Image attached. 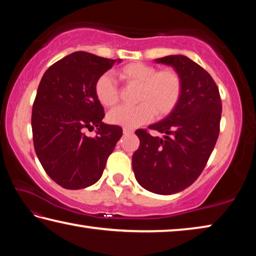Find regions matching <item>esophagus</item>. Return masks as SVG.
<instances>
[{
    "mask_svg": "<svg viewBox=\"0 0 256 256\" xmlns=\"http://www.w3.org/2000/svg\"><path fill=\"white\" fill-rule=\"evenodd\" d=\"M134 131L132 128H123V133L124 134H132Z\"/></svg>",
    "mask_w": 256,
    "mask_h": 256,
    "instance_id": "1",
    "label": "esophagus"
}]
</instances>
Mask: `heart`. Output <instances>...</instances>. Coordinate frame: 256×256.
Here are the masks:
<instances>
[{
	"mask_svg": "<svg viewBox=\"0 0 256 256\" xmlns=\"http://www.w3.org/2000/svg\"><path fill=\"white\" fill-rule=\"evenodd\" d=\"M125 84L138 86L136 106H120L108 114L112 124L123 128H138L152 120L154 112L164 118L176 107L182 94V79L172 68L157 71L144 63H131L118 71ZM94 94L104 107L118 102V89L110 74H102L94 84Z\"/></svg>",
	"mask_w": 256,
	"mask_h": 256,
	"instance_id": "obj_1",
	"label": "heart"
}]
</instances>
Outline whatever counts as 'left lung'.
I'll use <instances>...</instances> for the list:
<instances>
[{"mask_svg": "<svg viewBox=\"0 0 256 256\" xmlns=\"http://www.w3.org/2000/svg\"><path fill=\"white\" fill-rule=\"evenodd\" d=\"M182 79L180 98L166 118L149 128L164 133L136 134L140 146L132 156L134 176L142 188L162 196L188 188L206 167L219 136L222 100L211 76L185 55L156 58Z\"/></svg>", "mask_w": 256, "mask_h": 256, "instance_id": "obj_1", "label": "left lung"}]
</instances>
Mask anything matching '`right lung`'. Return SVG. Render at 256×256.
<instances>
[{
  "label": "right lung",
  "instance_id": "add662e5",
  "mask_svg": "<svg viewBox=\"0 0 256 256\" xmlns=\"http://www.w3.org/2000/svg\"><path fill=\"white\" fill-rule=\"evenodd\" d=\"M122 60L74 52L47 68L32 106L34 151L52 180L68 190H80L99 180L106 160L122 136V128L102 122L104 107L94 84ZM98 128L86 137V128Z\"/></svg>",
  "mask_w": 256,
  "mask_h": 256
}]
</instances>
